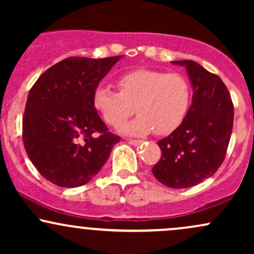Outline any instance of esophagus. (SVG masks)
I'll list each match as a JSON object with an SVG mask.
<instances>
[{
    "instance_id": "34e87169",
    "label": "esophagus",
    "mask_w": 254,
    "mask_h": 254,
    "mask_svg": "<svg viewBox=\"0 0 254 254\" xmlns=\"http://www.w3.org/2000/svg\"><path fill=\"white\" fill-rule=\"evenodd\" d=\"M144 141H142V139H129V143L132 144V145H139L143 143Z\"/></svg>"
}]
</instances>
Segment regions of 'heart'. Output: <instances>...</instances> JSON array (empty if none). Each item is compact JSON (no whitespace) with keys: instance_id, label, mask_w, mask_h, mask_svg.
Wrapping results in <instances>:
<instances>
[{"instance_id":"obj_1","label":"heart","mask_w":254,"mask_h":254,"mask_svg":"<svg viewBox=\"0 0 254 254\" xmlns=\"http://www.w3.org/2000/svg\"><path fill=\"white\" fill-rule=\"evenodd\" d=\"M119 90L99 86L93 94V105L104 121L121 127L135 113L138 118L125 125L127 133L170 135L185 121L191 103L190 83L183 75L136 69L117 80Z\"/></svg>"}]
</instances>
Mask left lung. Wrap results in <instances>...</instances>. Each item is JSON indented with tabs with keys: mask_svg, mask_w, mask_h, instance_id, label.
<instances>
[{
	"mask_svg": "<svg viewBox=\"0 0 254 254\" xmlns=\"http://www.w3.org/2000/svg\"><path fill=\"white\" fill-rule=\"evenodd\" d=\"M185 65L193 95L185 121L157 142L161 157L154 177L172 189H186L211 177L222 165L232 136L234 106L226 84L216 74L194 61H174Z\"/></svg>",
	"mask_w": 254,
	"mask_h": 254,
	"instance_id": "8db88e82",
	"label": "left lung"
}]
</instances>
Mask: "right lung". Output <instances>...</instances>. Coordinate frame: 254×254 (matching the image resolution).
I'll return each instance as SVG.
<instances>
[{
  "label": "right lung",
  "mask_w": 254,
  "mask_h": 254,
  "mask_svg": "<svg viewBox=\"0 0 254 254\" xmlns=\"http://www.w3.org/2000/svg\"><path fill=\"white\" fill-rule=\"evenodd\" d=\"M119 58H65L32 86L22 141L34 167L55 185L77 188L88 183L121 141L93 105L94 90Z\"/></svg>",
  "instance_id": "1"
}]
</instances>
